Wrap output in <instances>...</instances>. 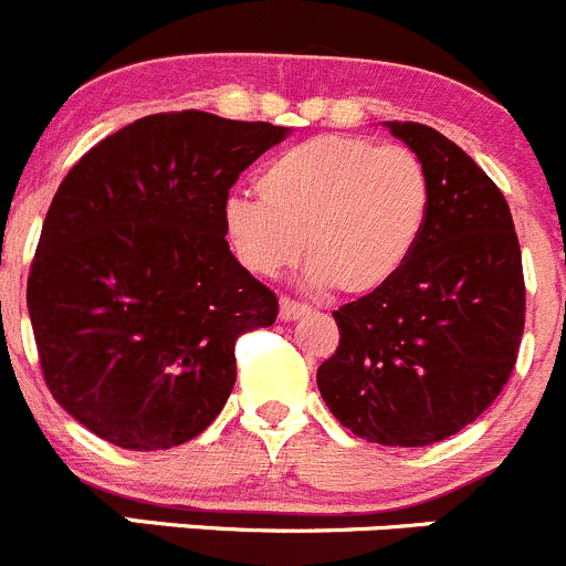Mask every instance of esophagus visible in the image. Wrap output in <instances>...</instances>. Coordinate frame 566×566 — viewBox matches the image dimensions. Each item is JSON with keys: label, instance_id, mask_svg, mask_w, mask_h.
<instances>
[{"label": "esophagus", "instance_id": "1", "mask_svg": "<svg viewBox=\"0 0 566 566\" xmlns=\"http://www.w3.org/2000/svg\"><path fill=\"white\" fill-rule=\"evenodd\" d=\"M311 311L307 305H302V302L291 300V296H283L281 300V318H285V322H294V318L305 316V313Z\"/></svg>", "mask_w": 566, "mask_h": 566}]
</instances>
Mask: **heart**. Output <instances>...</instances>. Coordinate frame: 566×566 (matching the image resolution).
Listing matches in <instances>:
<instances>
[{
  "label": "heart",
  "mask_w": 566,
  "mask_h": 566,
  "mask_svg": "<svg viewBox=\"0 0 566 566\" xmlns=\"http://www.w3.org/2000/svg\"><path fill=\"white\" fill-rule=\"evenodd\" d=\"M259 198H228L222 228L250 272L272 277L305 242L311 281L368 294L416 250L432 206L423 161L401 145L324 134L283 150L259 172Z\"/></svg>",
  "instance_id": "heart-1"
}]
</instances>
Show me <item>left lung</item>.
<instances>
[{"label":"left lung","instance_id":"left-lung-1","mask_svg":"<svg viewBox=\"0 0 566 566\" xmlns=\"http://www.w3.org/2000/svg\"><path fill=\"white\" fill-rule=\"evenodd\" d=\"M385 126L427 167L429 220L388 283L333 311L340 340L316 382L340 427L416 449L465 429L509 382L523 255L506 198L460 145L423 123Z\"/></svg>","mask_w":566,"mask_h":566}]
</instances>
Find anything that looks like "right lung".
Instances as JSON below:
<instances>
[{"label": "right lung", "instance_id": "1", "mask_svg": "<svg viewBox=\"0 0 566 566\" xmlns=\"http://www.w3.org/2000/svg\"><path fill=\"white\" fill-rule=\"evenodd\" d=\"M285 134L159 112L101 139L60 184L27 307L49 390L106 443L198 438L237 382L239 335L275 324V291L233 259L222 209Z\"/></svg>", "mask_w": 566, "mask_h": 566}]
</instances>
